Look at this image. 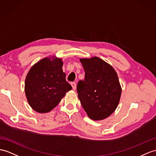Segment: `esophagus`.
I'll list each match as a JSON object with an SVG mask.
<instances>
[{"label": "esophagus", "mask_w": 156, "mask_h": 156, "mask_svg": "<svg viewBox=\"0 0 156 156\" xmlns=\"http://www.w3.org/2000/svg\"><path fill=\"white\" fill-rule=\"evenodd\" d=\"M71 85L72 86V88H73V90H75L76 89V83L75 82H73L71 83Z\"/></svg>", "instance_id": "34e87169"}]
</instances>
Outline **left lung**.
Segmentation results:
<instances>
[{
  "instance_id": "left-lung-1",
  "label": "left lung",
  "mask_w": 156,
  "mask_h": 156,
  "mask_svg": "<svg viewBox=\"0 0 156 156\" xmlns=\"http://www.w3.org/2000/svg\"><path fill=\"white\" fill-rule=\"evenodd\" d=\"M85 72L77 85L78 97L90 119L103 120L115 111L122 89L115 70L97 57L81 59Z\"/></svg>"
}]
</instances>
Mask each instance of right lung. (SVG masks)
<instances>
[{
  "label": "right lung",
  "instance_id": "add662e5",
  "mask_svg": "<svg viewBox=\"0 0 156 156\" xmlns=\"http://www.w3.org/2000/svg\"><path fill=\"white\" fill-rule=\"evenodd\" d=\"M59 58H45L32 67L25 80L29 105L40 113L48 112L59 104L72 87L66 81Z\"/></svg>",
  "mask_w": 156,
  "mask_h": 156
}]
</instances>
